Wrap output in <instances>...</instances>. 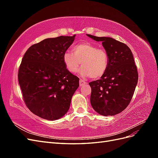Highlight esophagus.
<instances>
[{
	"instance_id": "esophagus-1",
	"label": "esophagus",
	"mask_w": 158,
	"mask_h": 158,
	"mask_svg": "<svg viewBox=\"0 0 158 158\" xmlns=\"http://www.w3.org/2000/svg\"><path fill=\"white\" fill-rule=\"evenodd\" d=\"M79 83H80V86H83L84 85H85V84H87V82H85V81H84L83 80H82V79H80V82H79Z\"/></svg>"
}]
</instances>
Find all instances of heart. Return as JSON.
Here are the masks:
<instances>
[{
	"mask_svg": "<svg viewBox=\"0 0 158 158\" xmlns=\"http://www.w3.org/2000/svg\"><path fill=\"white\" fill-rule=\"evenodd\" d=\"M72 52H65L63 62L70 73L78 72L83 77L98 79L106 74L109 66V55L103 49L98 48L91 43H82L73 47Z\"/></svg>",
	"mask_w": 158,
	"mask_h": 158,
	"instance_id": "b5f03b06",
	"label": "heart"
}]
</instances>
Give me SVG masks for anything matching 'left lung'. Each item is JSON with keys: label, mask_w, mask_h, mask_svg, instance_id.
<instances>
[{"label": "left lung", "mask_w": 158, "mask_h": 158, "mask_svg": "<svg viewBox=\"0 0 158 158\" xmlns=\"http://www.w3.org/2000/svg\"><path fill=\"white\" fill-rule=\"evenodd\" d=\"M102 41L109 55V66L99 80L89 83L92 88L90 103L101 115L113 116L125 110L131 102L138 83V75L129 47L111 37L87 34Z\"/></svg>", "instance_id": "1"}]
</instances>
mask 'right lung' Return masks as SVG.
<instances>
[{
  "label": "right lung",
  "instance_id": "1",
  "mask_svg": "<svg viewBox=\"0 0 158 158\" xmlns=\"http://www.w3.org/2000/svg\"><path fill=\"white\" fill-rule=\"evenodd\" d=\"M76 35L47 38L23 55L18 82L26 106L42 118L55 121L68 112L79 78L66 69L63 55Z\"/></svg>",
  "mask_w": 158,
  "mask_h": 158
}]
</instances>
